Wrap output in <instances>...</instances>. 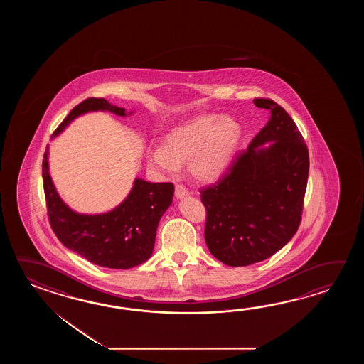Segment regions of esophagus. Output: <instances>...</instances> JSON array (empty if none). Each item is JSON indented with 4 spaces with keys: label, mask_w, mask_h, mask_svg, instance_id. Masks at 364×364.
<instances>
[{
    "label": "esophagus",
    "mask_w": 364,
    "mask_h": 364,
    "mask_svg": "<svg viewBox=\"0 0 364 364\" xmlns=\"http://www.w3.org/2000/svg\"><path fill=\"white\" fill-rule=\"evenodd\" d=\"M188 195V190L183 185H176V198L182 199Z\"/></svg>",
    "instance_id": "34e87169"
}]
</instances>
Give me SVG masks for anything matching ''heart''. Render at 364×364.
<instances>
[{
	"mask_svg": "<svg viewBox=\"0 0 364 364\" xmlns=\"http://www.w3.org/2000/svg\"><path fill=\"white\" fill-rule=\"evenodd\" d=\"M240 138L242 127L232 117L203 114L169 132L161 149L148 151V165L176 176L179 166L187 164L193 178L210 182L226 171Z\"/></svg>",
	"mask_w": 364,
	"mask_h": 364,
	"instance_id": "heart-1",
	"label": "heart"
}]
</instances>
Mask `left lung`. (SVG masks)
<instances>
[{
    "mask_svg": "<svg viewBox=\"0 0 364 364\" xmlns=\"http://www.w3.org/2000/svg\"><path fill=\"white\" fill-rule=\"evenodd\" d=\"M271 118L221 178L200 190L210 254L230 267L263 262L294 237L309 179L307 144L287 110L255 99ZM265 142L268 148L259 149Z\"/></svg>",
    "mask_w": 364,
    "mask_h": 364,
    "instance_id": "8db88e82",
    "label": "left lung"
}]
</instances>
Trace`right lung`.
<instances>
[{"label": "right lung", "mask_w": 364, "mask_h": 364, "mask_svg": "<svg viewBox=\"0 0 364 364\" xmlns=\"http://www.w3.org/2000/svg\"><path fill=\"white\" fill-rule=\"evenodd\" d=\"M95 110L126 116L124 108L112 105L105 99L90 97L70 112L52 138L74 118ZM43 182L49 224L62 245L88 262L112 269H129L147 262L155 246L159 221L174 195L171 182L151 183L135 179L129 196L117 208L102 215H79L55 191L48 168V146L43 159Z\"/></svg>", "instance_id": "right-lung-1"}]
</instances>
